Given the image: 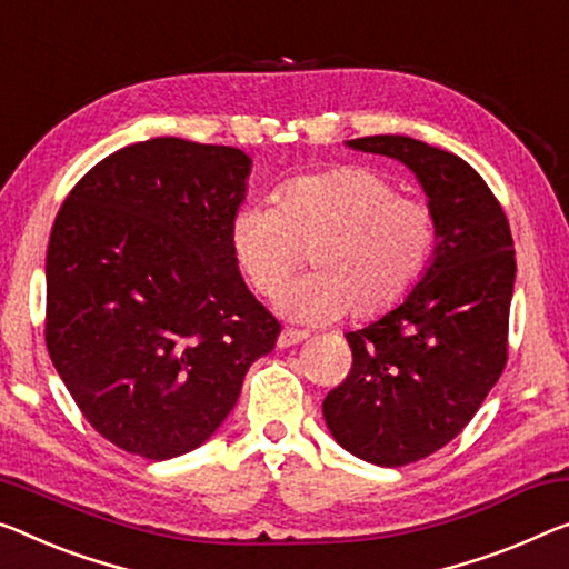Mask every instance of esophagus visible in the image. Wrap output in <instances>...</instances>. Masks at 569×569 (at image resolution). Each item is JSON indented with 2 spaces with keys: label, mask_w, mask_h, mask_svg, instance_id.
<instances>
[{
  "label": "esophagus",
  "mask_w": 569,
  "mask_h": 569,
  "mask_svg": "<svg viewBox=\"0 0 569 569\" xmlns=\"http://www.w3.org/2000/svg\"><path fill=\"white\" fill-rule=\"evenodd\" d=\"M309 337V332L307 329H293V327H286L281 335H278V347H281V350H286V347H293V345H299V342H303V339Z\"/></svg>",
  "instance_id": "34e87169"
}]
</instances>
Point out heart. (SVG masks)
<instances>
[{"label": "heart", "instance_id": "obj_1", "mask_svg": "<svg viewBox=\"0 0 569 569\" xmlns=\"http://www.w3.org/2000/svg\"><path fill=\"white\" fill-rule=\"evenodd\" d=\"M437 217L427 201L366 166L288 178L273 201L242 203L230 248L260 296L288 283L309 250L313 273L283 293V309L325 321L350 311L376 319L396 309L427 276L437 250Z\"/></svg>", "mask_w": 569, "mask_h": 569}]
</instances>
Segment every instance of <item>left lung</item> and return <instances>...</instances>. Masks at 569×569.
<instances>
[{
    "mask_svg": "<svg viewBox=\"0 0 569 569\" xmlns=\"http://www.w3.org/2000/svg\"><path fill=\"white\" fill-rule=\"evenodd\" d=\"M417 173L437 217L435 260L386 317L347 332L352 368L321 411L360 460L401 468L460 435L508 360L516 258L501 203L462 158L403 134L350 140Z\"/></svg>",
    "mask_w": 569,
    "mask_h": 569,
    "instance_id": "1",
    "label": "left lung"
}]
</instances>
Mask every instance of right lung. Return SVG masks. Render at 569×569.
Masks as SVG:
<instances>
[{"instance_id":"obj_1","label":"right lung","mask_w":569,"mask_h":569,"mask_svg":"<svg viewBox=\"0 0 569 569\" xmlns=\"http://www.w3.org/2000/svg\"><path fill=\"white\" fill-rule=\"evenodd\" d=\"M250 158L152 138L112 152L58 209L46 258V345L83 419L146 460L219 429L281 321L230 248Z\"/></svg>"}]
</instances>
